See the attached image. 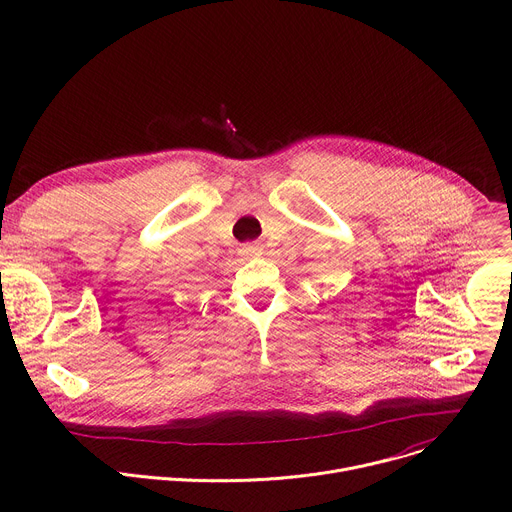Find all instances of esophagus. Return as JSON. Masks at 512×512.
<instances>
[{
    "label": "esophagus",
    "mask_w": 512,
    "mask_h": 512,
    "mask_svg": "<svg viewBox=\"0 0 512 512\" xmlns=\"http://www.w3.org/2000/svg\"><path fill=\"white\" fill-rule=\"evenodd\" d=\"M241 255H243L245 259L257 257V255H261V247H259V245H253V243H247V245L241 249Z\"/></svg>",
    "instance_id": "esophagus-1"
}]
</instances>
